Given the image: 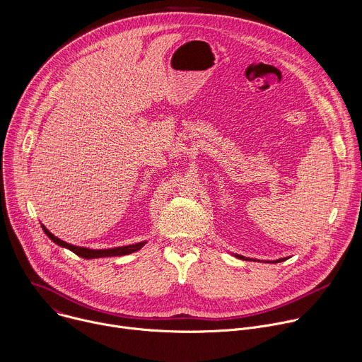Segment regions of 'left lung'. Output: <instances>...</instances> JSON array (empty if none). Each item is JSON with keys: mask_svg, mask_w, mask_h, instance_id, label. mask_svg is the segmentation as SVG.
Listing matches in <instances>:
<instances>
[{"mask_svg": "<svg viewBox=\"0 0 362 362\" xmlns=\"http://www.w3.org/2000/svg\"><path fill=\"white\" fill-rule=\"evenodd\" d=\"M236 256H238V255H236ZM238 257H240V259H245V257H243V256H238ZM281 261H284V259H278L276 262H281Z\"/></svg>", "mask_w": 362, "mask_h": 362, "instance_id": "left-lung-1", "label": "left lung"}]
</instances>
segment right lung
<instances>
[{
	"label": "right lung",
	"instance_id": "obj_1",
	"mask_svg": "<svg viewBox=\"0 0 362 362\" xmlns=\"http://www.w3.org/2000/svg\"><path fill=\"white\" fill-rule=\"evenodd\" d=\"M42 230L45 232V235L56 242L57 245L63 246V247H67L70 249L71 252H74L76 255L84 257V259H93V257H103V256H122V255H129V253H133L136 250H139L146 242H140V243H134V245H129V246H122V247H113V249H98V250H94V249H87V247H80V246H74V245H70L59 238H56L53 233H51L47 228L42 226Z\"/></svg>",
	"mask_w": 362,
	"mask_h": 362
}]
</instances>
